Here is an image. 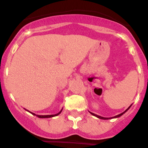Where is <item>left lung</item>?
<instances>
[{
    "label": "left lung",
    "mask_w": 148,
    "mask_h": 148,
    "mask_svg": "<svg viewBox=\"0 0 148 148\" xmlns=\"http://www.w3.org/2000/svg\"><path fill=\"white\" fill-rule=\"evenodd\" d=\"M130 107H131V105H130V107H129V108H127V110H125V111H124V112H123V113H120V114L117 115V116H114V117H110V118H105V117H102V116H98V115L95 114V113H91V112H90V111H89V112H90V113H91V114H92V116H95V117H97V118L100 119H104V120H106V119H111L119 118V117H120V116H122V115H123V114H124V113H126V112H127V110H128L130 109Z\"/></svg>",
    "instance_id": "obj_1"
}]
</instances>
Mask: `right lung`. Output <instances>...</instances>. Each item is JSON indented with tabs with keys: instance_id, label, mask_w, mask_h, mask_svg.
<instances>
[{
	"instance_id": "right-lung-1",
	"label": "right lung",
	"mask_w": 148,
	"mask_h": 148,
	"mask_svg": "<svg viewBox=\"0 0 148 148\" xmlns=\"http://www.w3.org/2000/svg\"><path fill=\"white\" fill-rule=\"evenodd\" d=\"M24 110H27V111H28V112H29L30 113H32V114L34 115V116H37V117H38V118L45 119V118H52V117H54V116H58V115H59L60 113H61V111H62L63 108H62V109H61V110L60 111L59 113H56V114H54V115H45V116H40V115H36V114H35V113H32V112H30V111L27 110L25 109V108H24Z\"/></svg>"
}]
</instances>
